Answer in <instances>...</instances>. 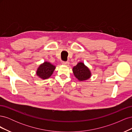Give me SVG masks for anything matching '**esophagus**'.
I'll return each mask as SVG.
<instances>
[{"mask_svg":"<svg viewBox=\"0 0 132 132\" xmlns=\"http://www.w3.org/2000/svg\"><path fill=\"white\" fill-rule=\"evenodd\" d=\"M62 64L63 65H65L67 66H68L69 65V62H63Z\"/></svg>","mask_w":132,"mask_h":132,"instance_id":"1","label":"esophagus"}]
</instances>
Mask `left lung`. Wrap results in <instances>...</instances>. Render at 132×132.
<instances>
[{
    "mask_svg": "<svg viewBox=\"0 0 132 132\" xmlns=\"http://www.w3.org/2000/svg\"><path fill=\"white\" fill-rule=\"evenodd\" d=\"M72 70L75 78L80 81L87 80L91 77V73L89 68L81 62L74 67Z\"/></svg>",
    "mask_w": 132,
    "mask_h": 132,
    "instance_id": "1",
    "label": "left lung"
}]
</instances>
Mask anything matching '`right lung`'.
<instances>
[{
	"instance_id": "obj_1",
	"label": "right lung",
	"mask_w": 132,
	"mask_h": 132,
	"mask_svg": "<svg viewBox=\"0 0 132 132\" xmlns=\"http://www.w3.org/2000/svg\"><path fill=\"white\" fill-rule=\"evenodd\" d=\"M55 67L49 62H45L41 64L37 69L36 74L37 76L42 80L48 79L52 75Z\"/></svg>"
}]
</instances>
